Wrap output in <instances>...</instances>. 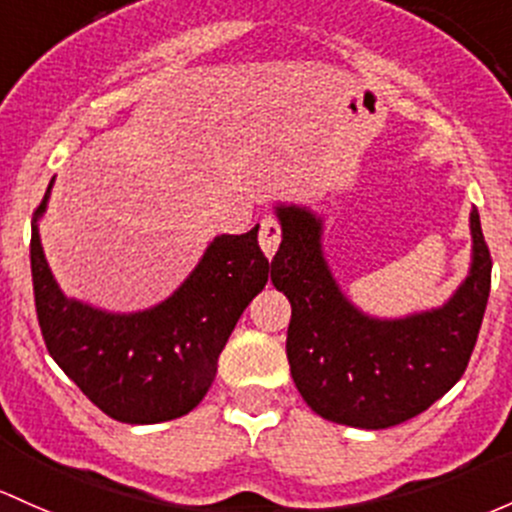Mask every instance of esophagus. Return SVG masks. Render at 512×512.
<instances>
[{
	"mask_svg": "<svg viewBox=\"0 0 512 512\" xmlns=\"http://www.w3.org/2000/svg\"><path fill=\"white\" fill-rule=\"evenodd\" d=\"M257 238H260V247L267 257H272L277 252L279 242H282V225L274 215H265L260 220V230H257Z\"/></svg>",
	"mask_w": 512,
	"mask_h": 512,
	"instance_id": "34e87169",
	"label": "esophagus"
}]
</instances>
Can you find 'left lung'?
<instances>
[{
    "instance_id": "1",
    "label": "left lung",
    "mask_w": 512,
    "mask_h": 512,
    "mask_svg": "<svg viewBox=\"0 0 512 512\" xmlns=\"http://www.w3.org/2000/svg\"><path fill=\"white\" fill-rule=\"evenodd\" d=\"M277 215L282 245L272 257V284L292 304L287 358L311 410L336 424L387 429L459 383L491 294V250L476 211L471 272L459 292L441 309L397 321L370 319L343 297L321 255L314 213L279 206Z\"/></svg>"
}]
</instances>
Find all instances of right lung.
<instances>
[{"instance_id": "1", "label": "right lung", "mask_w": 512, "mask_h": 512, "mask_svg": "<svg viewBox=\"0 0 512 512\" xmlns=\"http://www.w3.org/2000/svg\"><path fill=\"white\" fill-rule=\"evenodd\" d=\"M31 223V277L41 336L58 368L107 417L154 424L184 417L211 387L218 355L240 314L265 289L270 262L245 235H220L174 297L139 314H105L66 299L43 257L39 225L51 193Z\"/></svg>"}]
</instances>
